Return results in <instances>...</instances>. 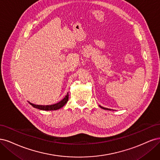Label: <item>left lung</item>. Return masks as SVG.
Instances as JSON below:
<instances>
[{"instance_id": "8db88e82", "label": "left lung", "mask_w": 160, "mask_h": 160, "mask_svg": "<svg viewBox=\"0 0 160 160\" xmlns=\"http://www.w3.org/2000/svg\"><path fill=\"white\" fill-rule=\"evenodd\" d=\"M100 107L101 108H102V109H104V110H111L110 109H108V108H104V107L100 106Z\"/></svg>"}]
</instances>
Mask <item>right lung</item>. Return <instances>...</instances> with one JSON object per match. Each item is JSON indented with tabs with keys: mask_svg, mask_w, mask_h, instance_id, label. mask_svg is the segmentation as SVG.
<instances>
[{
	"mask_svg": "<svg viewBox=\"0 0 160 160\" xmlns=\"http://www.w3.org/2000/svg\"><path fill=\"white\" fill-rule=\"evenodd\" d=\"M68 94L66 96V97L64 98L60 101V102L57 103L56 104H53V105H50V106H40V105H36V104H33L32 103H30V105H32L34 108H37V109L39 110H58L60 108H61L62 107H63L68 100Z\"/></svg>",
	"mask_w": 160,
	"mask_h": 160,
	"instance_id": "right-lung-1",
	"label": "right lung"
}]
</instances>
